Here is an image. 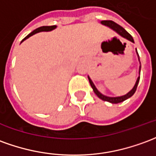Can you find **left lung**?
<instances>
[{
    "label": "left lung",
    "mask_w": 156,
    "mask_h": 156,
    "mask_svg": "<svg viewBox=\"0 0 156 156\" xmlns=\"http://www.w3.org/2000/svg\"><path fill=\"white\" fill-rule=\"evenodd\" d=\"M101 23L105 25V26H108V27H110L111 29H112L113 30H115L116 33H118L120 35H122V36L124 37V38H126L127 40H130V41L133 42V43L134 42V41H133V37L131 36V34H128V33H127V31L122 28V27H121L120 25L116 23L115 22L112 21V20H104V21H101ZM136 51H137V50H136ZM137 54H138V55H139L138 51H137ZM140 69H141V67H139V73H140ZM88 78H89V77H88ZM139 78H140V77L138 78L137 82H136V83H135L134 87L133 88V89H132L129 93H127V94H125V95H123V96H120V97L105 96V95H103L102 94H101L99 91H98V90H97V89L95 88V86H94V84L93 83L92 80H91L89 78V83H90V85H91V87H92V89H93L94 92L96 94V95L99 97L100 99H101L102 101L111 102V103H112V104H117V103H120V102H122V101H126L127 99L130 98V97L133 96V95L134 94L135 91H136V89H137V87H138V84H139Z\"/></svg>",
    "instance_id": "1"
}]
</instances>
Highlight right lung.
Wrapping results in <instances>:
<instances>
[{
    "label": "right lung",
    "mask_w": 156,
    "mask_h": 156,
    "mask_svg": "<svg viewBox=\"0 0 156 156\" xmlns=\"http://www.w3.org/2000/svg\"><path fill=\"white\" fill-rule=\"evenodd\" d=\"M55 25H52V26H42V27H40V28H38V29H36L35 30H34L33 32H31L29 34H28L27 36L25 37L23 40H22V42L23 41V40H25L26 39H28V38H29L30 36H32L33 34H36V33H39V32H42V31H51V30H52V29H55Z\"/></svg>",
    "instance_id": "obj_1"
}]
</instances>
